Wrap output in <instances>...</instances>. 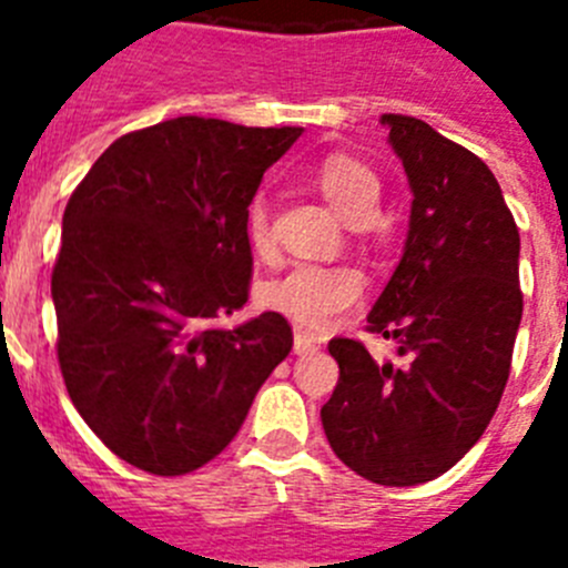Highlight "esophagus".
<instances>
[{
    "mask_svg": "<svg viewBox=\"0 0 568 568\" xmlns=\"http://www.w3.org/2000/svg\"><path fill=\"white\" fill-rule=\"evenodd\" d=\"M293 349H295V355H307V353H315V349H321V338H318V335L307 333V329L295 327Z\"/></svg>",
    "mask_w": 568,
    "mask_h": 568,
    "instance_id": "esophagus-1",
    "label": "esophagus"
}]
</instances>
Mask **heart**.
<instances>
[{
	"mask_svg": "<svg viewBox=\"0 0 568 568\" xmlns=\"http://www.w3.org/2000/svg\"><path fill=\"white\" fill-rule=\"evenodd\" d=\"M313 182L321 195L344 219H369L378 207L381 179L373 168L349 153H329L313 168ZM244 235L258 255L270 250V215L264 199H253L244 213ZM261 298L275 313L298 321L304 327L324 329L364 298V275L349 264H310L301 261L287 273L270 278Z\"/></svg>",
	"mask_w": 568,
	"mask_h": 568,
	"instance_id": "heart-1",
	"label": "heart"
}]
</instances>
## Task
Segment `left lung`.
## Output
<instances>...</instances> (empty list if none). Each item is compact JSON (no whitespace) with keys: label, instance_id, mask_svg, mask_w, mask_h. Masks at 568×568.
Returning <instances> with one entry per match:
<instances>
[{"label":"left lung","instance_id":"8db88e82","mask_svg":"<svg viewBox=\"0 0 568 568\" xmlns=\"http://www.w3.org/2000/svg\"><path fill=\"white\" fill-rule=\"evenodd\" d=\"M381 122L409 179L413 213L366 329L393 338L404 364H378L355 338L329 341L341 375L321 424L361 478L415 486L453 469L498 409L524 315L520 235L478 155L415 115Z\"/></svg>","mask_w":568,"mask_h":568}]
</instances>
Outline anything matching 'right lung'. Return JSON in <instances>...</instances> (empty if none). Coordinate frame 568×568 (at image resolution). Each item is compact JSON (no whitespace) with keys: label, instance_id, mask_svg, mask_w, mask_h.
<instances>
[{"label":"right lung","instance_id":"obj_1","mask_svg":"<svg viewBox=\"0 0 568 568\" xmlns=\"http://www.w3.org/2000/svg\"><path fill=\"white\" fill-rule=\"evenodd\" d=\"M301 128L179 115L115 139L70 195L50 293L64 386L110 453L187 475L235 438L255 393L293 349L247 304L244 213Z\"/></svg>","mask_w":568,"mask_h":568}]
</instances>
